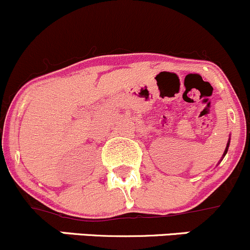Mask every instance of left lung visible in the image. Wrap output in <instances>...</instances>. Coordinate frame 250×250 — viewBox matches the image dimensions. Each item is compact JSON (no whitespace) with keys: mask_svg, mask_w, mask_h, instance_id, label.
<instances>
[{"mask_svg":"<svg viewBox=\"0 0 250 250\" xmlns=\"http://www.w3.org/2000/svg\"><path fill=\"white\" fill-rule=\"evenodd\" d=\"M227 149H229V144H227V146H226V150H225V154L224 155H226V152H227Z\"/></svg>","mask_w":250,"mask_h":250,"instance_id":"1","label":"left lung"}]
</instances>
